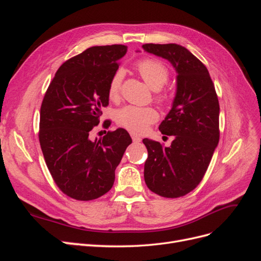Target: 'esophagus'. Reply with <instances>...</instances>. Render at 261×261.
<instances>
[{"label":"esophagus","mask_w":261,"mask_h":261,"mask_svg":"<svg viewBox=\"0 0 261 261\" xmlns=\"http://www.w3.org/2000/svg\"><path fill=\"white\" fill-rule=\"evenodd\" d=\"M130 137H132L134 143H139V141L141 140L140 136H138L137 134H135V133H130Z\"/></svg>","instance_id":"obj_1"}]
</instances>
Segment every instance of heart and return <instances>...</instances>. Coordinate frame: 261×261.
<instances>
[{
	"instance_id": "b5f03b06",
	"label": "heart",
	"mask_w": 261,
	"mask_h": 261,
	"mask_svg": "<svg viewBox=\"0 0 261 261\" xmlns=\"http://www.w3.org/2000/svg\"><path fill=\"white\" fill-rule=\"evenodd\" d=\"M135 67L144 82L150 88L155 90L154 100L160 105L165 103L168 100V96L160 89L169 81L168 67L161 61L152 58H146L138 61ZM122 80L123 73L121 70H117L110 78L107 94L111 101H117L120 99ZM158 117H159V114H158L155 109L151 107L135 106H127L117 110L114 115L118 125L133 133L138 134L147 130L150 125L158 121Z\"/></svg>"
}]
</instances>
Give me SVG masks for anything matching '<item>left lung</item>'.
<instances>
[{
  "label": "left lung",
  "instance_id": "1",
  "mask_svg": "<svg viewBox=\"0 0 261 261\" xmlns=\"http://www.w3.org/2000/svg\"><path fill=\"white\" fill-rule=\"evenodd\" d=\"M143 49L169 60L177 73L176 96L160 124L163 135L174 136L170 147L143 139L148 150L145 181L165 198L185 196L199 185L220 138V106L207 67L184 46L143 44Z\"/></svg>",
  "mask_w": 261,
  "mask_h": 261
}]
</instances>
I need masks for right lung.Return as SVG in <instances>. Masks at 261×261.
I'll return each mask as SVG.
<instances>
[{
  "mask_svg": "<svg viewBox=\"0 0 261 261\" xmlns=\"http://www.w3.org/2000/svg\"><path fill=\"white\" fill-rule=\"evenodd\" d=\"M127 46H91L63 63L43 97L39 141L55 184L70 198L97 199L112 188L115 169L132 144L123 128L91 134L100 123L101 109L109 106L110 78ZM110 120L102 124L106 128Z\"/></svg>",
  "mask_w": 261,
  "mask_h": 261,
  "instance_id": "add662e5",
  "label": "right lung"
}]
</instances>
